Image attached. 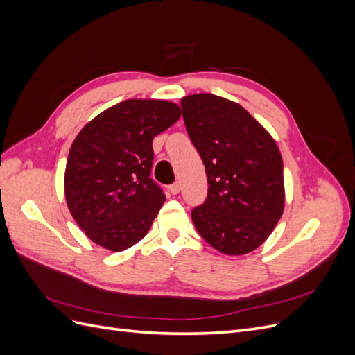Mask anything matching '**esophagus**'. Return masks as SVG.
Masks as SVG:
<instances>
[{
  "label": "esophagus",
  "instance_id": "esophagus-1",
  "mask_svg": "<svg viewBox=\"0 0 355 355\" xmlns=\"http://www.w3.org/2000/svg\"><path fill=\"white\" fill-rule=\"evenodd\" d=\"M179 191H180L179 182H175V184H171V185H170V192H171V194H173V196L179 194Z\"/></svg>",
  "mask_w": 355,
  "mask_h": 355
}]
</instances>
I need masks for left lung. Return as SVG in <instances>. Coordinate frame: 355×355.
Here are the masks:
<instances>
[{
    "label": "left lung",
    "mask_w": 355,
    "mask_h": 355,
    "mask_svg": "<svg viewBox=\"0 0 355 355\" xmlns=\"http://www.w3.org/2000/svg\"><path fill=\"white\" fill-rule=\"evenodd\" d=\"M209 191L191 211L201 237L225 254L259 247L284 209L283 158L274 139L243 106L210 93L180 101Z\"/></svg>",
    "instance_id": "8db88e82"
}]
</instances>
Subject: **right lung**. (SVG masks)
<instances>
[{
  "label": "right lung",
  "instance_id": "1",
  "mask_svg": "<svg viewBox=\"0 0 355 355\" xmlns=\"http://www.w3.org/2000/svg\"><path fill=\"white\" fill-rule=\"evenodd\" d=\"M179 116L171 102L128 99L93 118L75 137L65 197L92 241L121 252L145 237L166 200L151 178L153 139Z\"/></svg>",
  "mask_w": 355,
  "mask_h": 355
}]
</instances>
